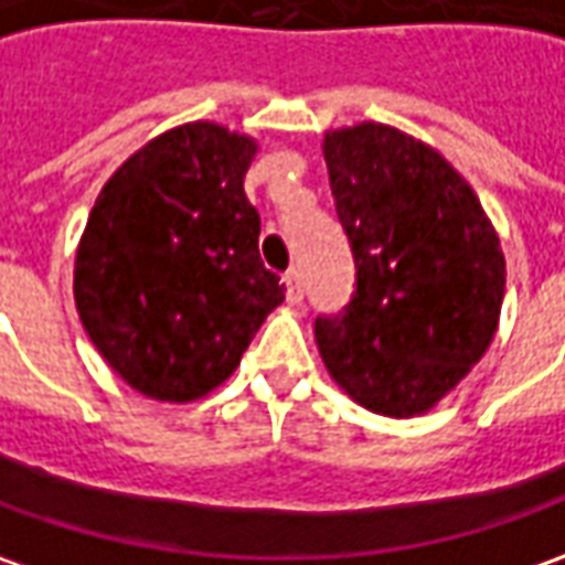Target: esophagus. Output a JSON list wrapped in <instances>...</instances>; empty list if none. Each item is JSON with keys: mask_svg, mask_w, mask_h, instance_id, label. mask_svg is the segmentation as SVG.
Segmentation results:
<instances>
[{"mask_svg": "<svg viewBox=\"0 0 565 565\" xmlns=\"http://www.w3.org/2000/svg\"><path fill=\"white\" fill-rule=\"evenodd\" d=\"M284 284H287V300L300 302L302 300V271L300 268H290L284 275Z\"/></svg>", "mask_w": 565, "mask_h": 565, "instance_id": "esophagus-1", "label": "esophagus"}]
</instances>
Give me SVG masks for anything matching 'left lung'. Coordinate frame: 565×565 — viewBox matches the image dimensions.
<instances>
[{
    "label": "left lung",
    "mask_w": 565,
    "mask_h": 565,
    "mask_svg": "<svg viewBox=\"0 0 565 565\" xmlns=\"http://www.w3.org/2000/svg\"><path fill=\"white\" fill-rule=\"evenodd\" d=\"M321 152L356 265L353 300L316 319L321 360L365 409L422 416L494 341L500 237L457 168L397 127L328 130Z\"/></svg>",
    "instance_id": "left-lung-1"
}]
</instances>
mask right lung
<instances>
[{
  "label": "right lung",
  "mask_w": 565,
  "mask_h": 565,
  "mask_svg": "<svg viewBox=\"0 0 565 565\" xmlns=\"http://www.w3.org/2000/svg\"><path fill=\"white\" fill-rule=\"evenodd\" d=\"M256 140L171 127L99 190L74 259V302L99 356L140 391L190 403L234 375L284 284L259 259L244 193Z\"/></svg>",
  "instance_id": "obj_1"
}]
</instances>
